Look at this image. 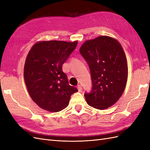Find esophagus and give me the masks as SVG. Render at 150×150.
<instances>
[{"label":"esophagus","instance_id":"esophagus-1","mask_svg":"<svg viewBox=\"0 0 150 150\" xmlns=\"http://www.w3.org/2000/svg\"><path fill=\"white\" fill-rule=\"evenodd\" d=\"M77 88H78L79 92H81V91H82V86H81V85H78V86H77Z\"/></svg>","mask_w":150,"mask_h":150}]
</instances>
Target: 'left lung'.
Listing matches in <instances>:
<instances>
[{
  "mask_svg": "<svg viewBox=\"0 0 150 150\" xmlns=\"http://www.w3.org/2000/svg\"><path fill=\"white\" fill-rule=\"evenodd\" d=\"M87 61L91 76L93 89L84 94L90 106L105 110L122 96L128 79V62L121 44L107 35L87 40L79 49Z\"/></svg>",
  "mask_w": 150,
  "mask_h": 150,
  "instance_id": "obj_1",
  "label": "left lung"
}]
</instances>
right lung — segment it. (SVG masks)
I'll list each match as a JSON object with an SVG mask.
<instances>
[{
  "instance_id": "obj_1",
  "label": "right lung",
  "mask_w": 150,
  "mask_h": 150,
  "mask_svg": "<svg viewBox=\"0 0 150 150\" xmlns=\"http://www.w3.org/2000/svg\"><path fill=\"white\" fill-rule=\"evenodd\" d=\"M78 40H41L35 43L27 56L24 78L33 101L44 110L58 112L69 104L78 91L69 84L62 64L75 49Z\"/></svg>"
}]
</instances>
